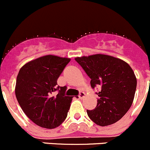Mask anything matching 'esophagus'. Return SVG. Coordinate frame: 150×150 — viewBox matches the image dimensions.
Here are the masks:
<instances>
[{"label":"esophagus","mask_w":150,"mask_h":150,"mask_svg":"<svg viewBox=\"0 0 150 150\" xmlns=\"http://www.w3.org/2000/svg\"><path fill=\"white\" fill-rule=\"evenodd\" d=\"M85 96H86V94H85V93L84 92H80V93H79V95H78V97H79V98H80V99H82V98H83L85 97Z\"/></svg>","instance_id":"esophagus-1"}]
</instances>
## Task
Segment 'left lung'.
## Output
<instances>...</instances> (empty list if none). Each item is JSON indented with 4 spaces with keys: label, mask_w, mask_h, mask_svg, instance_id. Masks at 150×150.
Returning <instances> with one entry per match:
<instances>
[{
    "label": "left lung",
    "mask_w": 150,
    "mask_h": 150,
    "mask_svg": "<svg viewBox=\"0 0 150 150\" xmlns=\"http://www.w3.org/2000/svg\"><path fill=\"white\" fill-rule=\"evenodd\" d=\"M91 78L93 89L98 96L94 109L87 110L90 119L101 127L111 125L129 111L134 98L137 78L130 66L118 58L94 54L75 58Z\"/></svg>",
    "instance_id": "left-lung-1"
}]
</instances>
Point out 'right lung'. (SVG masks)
Listing matches in <instances>:
<instances>
[{
  "label": "right lung",
  "instance_id": "obj_1",
  "mask_svg": "<svg viewBox=\"0 0 150 150\" xmlns=\"http://www.w3.org/2000/svg\"><path fill=\"white\" fill-rule=\"evenodd\" d=\"M69 58L47 55L26 63L20 69L15 93L25 114L41 127L54 129L67 118L72 96L57 79L70 62ZM54 92L57 94L54 96Z\"/></svg>",
  "mask_w": 150,
  "mask_h": 150
}]
</instances>
